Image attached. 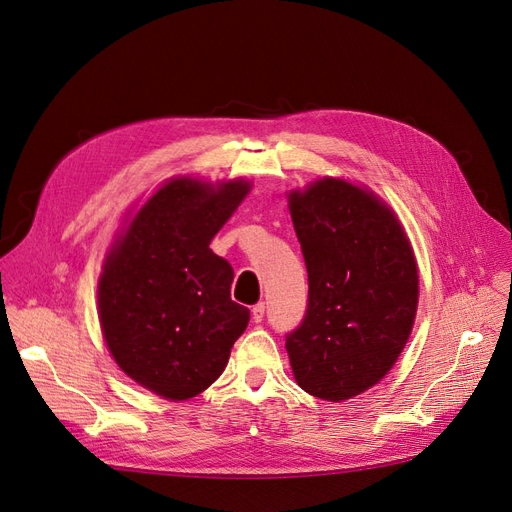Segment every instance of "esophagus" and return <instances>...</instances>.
I'll use <instances>...</instances> for the list:
<instances>
[{
    "label": "esophagus",
    "mask_w": 512,
    "mask_h": 512,
    "mask_svg": "<svg viewBox=\"0 0 512 512\" xmlns=\"http://www.w3.org/2000/svg\"><path fill=\"white\" fill-rule=\"evenodd\" d=\"M251 314H253V320H255V322H261V320H263V314H265V303H257V305H253Z\"/></svg>",
    "instance_id": "esophagus-1"
}]
</instances>
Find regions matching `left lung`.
<instances>
[{
  "instance_id": "8db88e82",
  "label": "left lung",
  "mask_w": 512,
  "mask_h": 512,
  "mask_svg": "<svg viewBox=\"0 0 512 512\" xmlns=\"http://www.w3.org/2000/svg\"><path fill=\"white\" fill-rule=\"evenodd\" d=\"M286 198L309 303L284 347L297 385L339 404L381 383L410 339L414 249L397 213L364 184L326 175Z\"/></svg>"
}]
</instances>
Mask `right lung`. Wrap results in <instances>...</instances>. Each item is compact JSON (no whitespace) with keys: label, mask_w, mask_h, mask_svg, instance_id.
Segmentation results:
<instances>
[{"label":"right lung","mask_w":512,"mask_h":512,"mask_svg":"<svg viewBox=\"0 0 512 512\" xmlns=\"http://www.w3.org/2000/svg\"><path fill=\"white\" fill-rule=\"evenodd\" d=\"M251 188L244 177H171L127 213L104 253V343L133 383L169 402L211 387L249 324L230 299L232 265L209 244Z\"/></svg>","instance_id":"obj_1"}]
</instances>
